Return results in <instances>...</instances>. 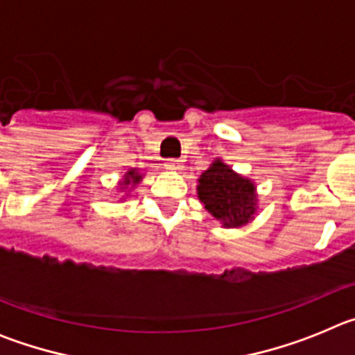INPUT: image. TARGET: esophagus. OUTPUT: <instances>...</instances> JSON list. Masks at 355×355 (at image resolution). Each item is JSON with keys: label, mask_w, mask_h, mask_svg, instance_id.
Returning a JSON list of instances; mask_svg holds the SVG:
<instances>
[{"label": "esophagus", "mask_w": 355, "mask_h": 355, "mask_svg": "<svg viewBox=\"0 0 355 355\" xmlns=\"http://www.w3.org/2000/svg\"><path fill=\"white\" fill-rule=\"evenodd\" d=\"M165 167L168 168V171H175L180 172L184 168V163L181 162V159H167V163H165Z\"/></svg>", "instance_id": "1"}]
</instances>
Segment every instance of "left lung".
Wrapping results in <instances>:
<instances>
[{"label": "left lung", "instance_id": "8db88e82", "mask_svg": "<svg viewBox=\"0 0 355 355\" xmlns=\"http://www.w3.org/2000/svg\"><path fill=\"white\" fill-rule=\"evenodd\" d=\"M197 197L209 215L225 229L243 227L258 215L259 199L254 180L238 174L222 158H215L197 180Z\"/></svg>", "mask_w": 355, "mask_h": 355}]
</instances>
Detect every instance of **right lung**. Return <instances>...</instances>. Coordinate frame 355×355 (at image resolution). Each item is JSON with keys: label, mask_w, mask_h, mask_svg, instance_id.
Here are the masks:
<instances>
[{"label": "right lung", "mask_w": 355, "mask_h": 355, "mask_svg": "<svg viewBox=\"0 0 355 355\" xmlns=\"http://www.w3.org/2000/svg\"><path fill=\"white\" fill-rule=\"evenodd\" d=\"M142 180L144 172L140 171V168H128V171L124 172V175L121 178V181L117 183V190L119 193H121L119 200H126L135 188L139 187V183H142Z\"/></svg>", "instance_id": "right-lung-1"}]
</instances>
